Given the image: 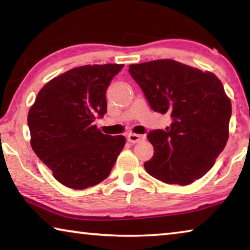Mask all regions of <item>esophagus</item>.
<instances>
[{"label":"esophagus","instance_id":"obj_1","mask_svg":"<svg viewBox=\"0 0 250 250\" xmlns=\"http://www.w3.org/2000/svg\"><path fill=\"white\" fill-rule=\"evenodd\" d=\"M145 138L143 135H140V134H135V133H129L128 137H126V139H128V141L130 143H137L140 140H142V139Z\"/></svg>","mask_w":250,"mask_h":250}]
</instances>
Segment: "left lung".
I'll list each match as a JSON object with an SVG mask.
<instances>
[{
    "mask_svg": "<svg viewBox=\"0 0 250 250\" xmlns=\"http://www.w3.org/2000/svg\"><path fill=\"white\" fill-rule=\"evenodd\" d=\"M129 74L152 110L172 118L167 130L147 133L154 154L145 163L146 171L167 184L201 179L228 140L231 104L221 80L173 59L130 65Z\"/></svg>",
    "mask_w": 250,
    "mask_h": 250,
    "instance_id": "obj_1",
    "label": "left lung"
}]
</instances>
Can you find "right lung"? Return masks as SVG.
Segmentation results:
<instances>
[{
    "instance_id": "right-lung-1",
    "label": "right lung",
    "mask_w": 250,
    "mask_h": 250,
    "mask_svg": "<svg viewBox=\"0 0 250 250\" xmlns=\"http://www.w3.org/2000/svg\"><path fill=\"white\" fill-rule=\"evenodd\" d=\"M125 65L76 67L50 80L28 111L31 146L59 183L83 189L107 179L125 138L94 125L107 112V91Z\"/></svg>"
}]
</instances>
